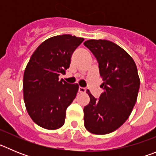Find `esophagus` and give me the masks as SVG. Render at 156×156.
Here are the masks:
<instances>
[{
  "instance_id": "34e87169",
  "label": "esophagus",
  "mask_w": 156,
  "mask_h": 156,
  "mask_svg": "<svg viewBox=\"0 0 156 156\" xmlns=\"http://www.w3.org/2000/svg\"><path fill=\"white\" fill-rule=\"evenodd\" d=\"M86 88L84 87H79V92L80 93H85L86 92Z\"/></svg>"
}]
</instances>
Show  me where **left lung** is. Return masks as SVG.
Instances as JSON below:
<instances>
[{"label": "left lung", "mask_w": 156, "mask_h": 156, "mask_svg": "<svg viewBox=\"0 0 156 156\" xmlns=\"http://www.w3.org/2000/svg\"><path fill=\"white\" fill-rule=\"evenodd\" d=\"M83 44L97 59L104 90L98 99L87 90L90 101L83 108L84 126L92 133L107 134L126 122L137 101V66L126 51L112 41L89 40Z\"/></svg>", "instance_id": "obj_1"}]
</instances>
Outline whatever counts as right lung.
<instances>
[{
  "label": "right lung",
  "mask_w": 156,
  "mask_h": 156,
  "mask_svg": "<svg viewBox=\"0 0 156 156\" xmlns=\"http://www.w3.org/2000/svg\"><path fill=\"white\" fill-rule=\"evenodd\" d=\"M83 38L69 34L46 40L36 49L23 76V96L27 112L38 126L48 129L63 126L66 112L79 85L59 80L69 68L71 56Z\"/></svg>",
  "instance_id": "1"
}]
</instances>
